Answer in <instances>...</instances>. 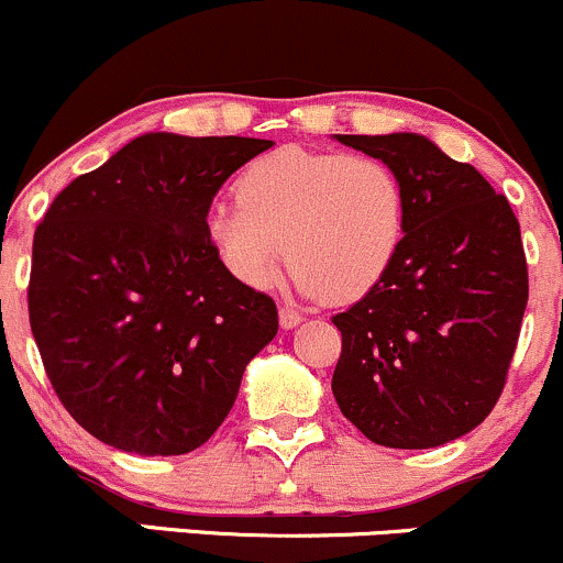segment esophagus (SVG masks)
Listing matches in <instances>:
<instances>
[{"label":"esophagus","instance_id":"1","mask_svg":"<svg viewBox=\"0 0 563 563\" xmlns=\"http://www.w3.org/2000/svg\"><path fill=\"white\" fill-rule=\"evenodd\" d=\"M301 312L294 310V307H280V329H296L301 323Z\"/></svg>","mask_w":563,"mask_h":563}]
</instances>
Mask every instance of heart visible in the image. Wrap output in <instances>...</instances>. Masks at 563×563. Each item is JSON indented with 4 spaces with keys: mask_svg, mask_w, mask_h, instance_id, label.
I'll return each instance as SVG.
<instances>
[{
    "mask_svg": "<svg viewBox=\"0 0 563 563\" xmlns=\"http://www.w3.org/2000/svg\"><path fill=\"white\" fill-rule=\"evenodd\" d=\"M234 195L208 208L206 238L221 267L256 291L291 251L301 294L357 301L385 280L404 240V189L374 157L280 146L245 165Z\"/></svg>",
    "mask_w": 563,
    "mask_h": 563,
    "instance_id": "obj_1",
    "label": "heart"
}]
</instances>
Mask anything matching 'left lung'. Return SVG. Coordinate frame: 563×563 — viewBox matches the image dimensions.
<instances>
[{"instance_id":"8db88e82","label":"left lung","mask_w":563,"mask_h":563,"mask_svg":"<svg viewBox=\"0 0 563 563\" xmlns=\"http://www.w3.org/2000/svg\"><path fill=\"white\" fill-rule=\"evenodd\" d=\"M382 159L404 189V240L385 280L333 314L331 390L368 441L432 449L497 404L529 299L510 202L419 133L333 135Z\"/></svg>"}]
</instances>
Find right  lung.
I'll return each mask as SVG.
<instances>
[{
  "label": "right lung",
  "mask_w": 563,
  "mask_h": 563,
  "mask_svg": "<svg viewBox=\"0 0 563 563\" xmlns=\"http://www.w3.org/2000/svg\"><path fill=\"white\" fill-rule=\"evenodd\" d=\"M272 141L144 133L60 191L34 232L31 333L66 411L120 452H195L230 413L277 307L221 267L216 191Z\"/></svg>",
  "instance_id": "obj_1"
}]
</instances>
